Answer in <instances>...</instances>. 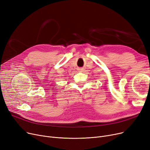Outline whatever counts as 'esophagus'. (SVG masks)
<instances>
[{"mask_svg": "<svg viewBox=\"0 0 150 150\" xmlns=\"http://www.w3.org/2000/svg\"><path fill=\"white\" fill-rule=\"evenodd\" d=\"M83 70H84V69H83V68H80L79 69V72H82V71H83Z\"/></svg>", "mask_w": 150, "mask_h": 150, "instance_id": "esophagus-1", "label": "esophagus"}]
</instances>
